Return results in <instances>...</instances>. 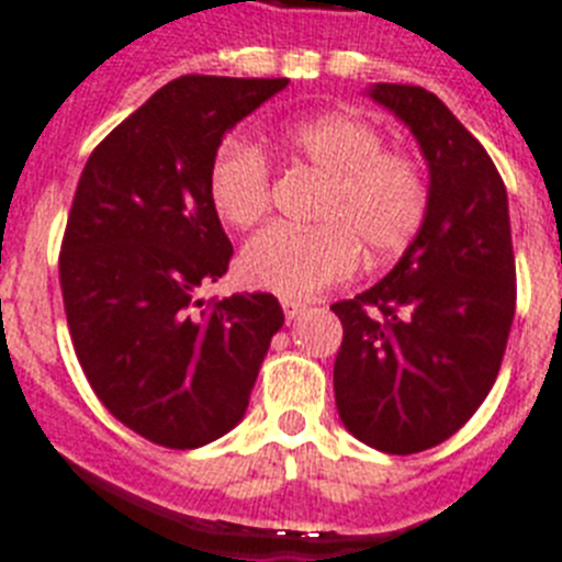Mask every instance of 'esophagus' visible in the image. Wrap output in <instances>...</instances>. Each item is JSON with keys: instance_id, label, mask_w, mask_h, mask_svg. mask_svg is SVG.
<instances>
[{"instance_id": "esophagus-1", "label": "esophagus", "mask_w": 562, "mask_h": 562, "mask_svg": "<svg viewBox=\"0 0 562 562\" xmlns=\"http://www.w3.org/2000/svg\"><path fill=\"white\" fill-rule=\"evenodd\" d=\"M282 312H285L289 321H296V317L305 312V303H296V300H289V296H285V300H282Z\"/></svg>"}]
</instances>
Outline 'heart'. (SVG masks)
Segmentation results:
<instances>
[{"label": "heart", "mask_w": 562, "mask_h": 562, "mask_svg": "<svg viewBox=\"0 0 562 562\" xmlns=\"http://www.w3.org/2000/svg\"><path fill=\"white\" fill-rule=\"evenodd\" d=\"M280 144L326 178L312 213L317 225L254 236L239 257L245 285L308 300L349 280L363 250L369 262H386L418 239L430 213V176L413 153L384 147L375 123L328 112L282 126ZM207 199L227 227L259 225L271 210L266 155L245 140H225L210 161Z\"/></svg>", "instance_id": "obj_1"}]
</instances>
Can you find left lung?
Listing matches in <instances>:
<instances>
[{
	"instance_id": "obj_1",
	"label": "left lung",
	"mask_w": 562,
	"mask_h": 562,
	"mask_svg": "<svg viewBox=\"0 0 562 562\" xmlns=\"http://www.w3.org/2000/svg\"><path fill=\"white\" fill-rule=\"evenodd\" d=\"M430 167V213L384 280L331 312L344 323L335 401L355 439L392 456L441 445L503 367L517 268L508 193L485 147L432 91L378 83Z\"/></svg>"
}]
</instances>
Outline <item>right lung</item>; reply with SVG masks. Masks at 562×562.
<instances>
[{"instance_id": "1", "label": "right lung", "mask_w": 562, "mask_h": 562, "mask_svg": "<svg viewBox=\"0 0 562 562\" xmlns=\"http://www.w3.org/2000/svg\"><path fill=\"white\" fill-rule=\"evenodd\" d=\"M285 86L178 77L100 140L77 181L59 248L71 344L100 404L153 445L193 450L236 427L285 321L262 291L195 296L234 257L210 161Z\"/></svg>"}]
</instances>
